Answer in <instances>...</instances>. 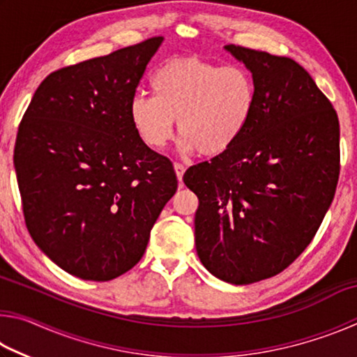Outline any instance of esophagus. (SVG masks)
<instances>
[{
    "instance_id": "34e87169",
    "label": "esophagus",
    "mask_w": 357,
    "mask_h": 357,
    "mask_svg": "<svg viewBox=\"0 0 357 357\" xmlns=\"http://www.w3.org/2000/svg\"><path fill=\"white\" fill-rule=\"evenodd\" d=\"M174 172H176V176H178L179 183H183V176H184L185 167L183 164H179V162H176V164H174Z\"/></svg>"
}]
</instances>
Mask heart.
<instances>
[{"label":"heart","instance_id":"b5f03b06","mask_svg":"<svg viewBox=\"0 0 357 357\" xmlns=\"http://www.w3.org/2000/svg\"><path fill=\"white\" fill-rule=\"evenodd\" d=\"M154 96L137 94L129 119L151 149H164L178 119L181 148L215 157L231 149L247 130L257 104V84L243 66L173 58L151 78Z\"/></svg>","mask_w":357,"mask_h":357}]
</instances>
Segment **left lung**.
Returning <instances> with one entry per match:
<instances>
[{"instance_id": "obj_1", "label": "left lung", "mask_w": 357, "mask_h": 357, "mask_svg": "<svg viewBox=\"0 0 357 357\" xmlns=\"http://www.w3.org/2000/svg\"><path fill=\"white\" fill-rule=\"evenodd\" d=\"M225 48L252 72L255 110L231 149L183 179L200 202V261L217 279L249 285L280 274L317 234L340 174V128L329 99L291 58Z\"/></svg>"}]
</instances>
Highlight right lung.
Masks as SVG:
<instances>
[{
    "instance_id": "obj_1",
    "label": "right lung",
    "mask_w": 357,
    "mask_h": 357,
    "mask_svg": "<svg viewBox=\"0 0 357 357\" xmlns=\"http://www.w3.org/2000/svg\"><path fill=\"white\" fill-rule=\"evenodd\" d=\"M162 40L52 72L20 121L14 165L26 228L53 263L83 280L134 268L178 189L172 160L148 148L129 119Z\"/></svg>"
}]
</instances>
